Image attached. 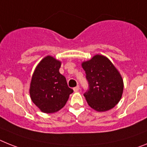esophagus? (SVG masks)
Masks as SVG:
<instances>
[{
	"label": "esophagus",
	"mask_w": 147,
	"mask_h": 147,
	"mask_svg": "<svg viewBox=\"0 0 147 147\" xmlns=\"http://www.w3.org/2000/svg\"><path fill=\"white\" fill-rule=\"evenodd\" d=\"M79 89H80L79 86H78H78H76V87H74V88H73V90L75 91V92H77V91L79 90Z\"/></svg>",
	"instance_id": "esophagus-1"
}]
</instances>
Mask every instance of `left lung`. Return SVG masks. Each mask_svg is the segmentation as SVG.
Segmentation results:
<instances>
[{
    "label": "left lung",
    "mask_w": 147,
    "mask_h": 147,
    "mask_svg": "<svg viewBox=\"0 0 147 147\" xmlns=\"http://www.w3.org/2000/svg\"><path fill=\"white\" fill-rule=\"evenodd\" d=\"M81 65L88 81L89 89L84 96L89 105L103 112L117 105L123 95V81L109 59L96 55Z\"/></svg>",
    "instance_id": "1"
}]
</instances>
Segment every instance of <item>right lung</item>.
Instances as JSON below:
<instances>
[{"instance_id":"add662e5","label":"right lung","mask_w":147,"mask_h":147,"mask_svg":"<svg viewBox=\"0 0 147 147\" xmlns=\"http://www.w3.org/2000/svg\"><path fill=\"white\" fill-rule=\"evenodd\" d=\"M61 62L51 56L40 61L32 76L30 95L32 102L44 113H52L64 107L73 90L60 73Z\"/></svg>"}]
</instances>
